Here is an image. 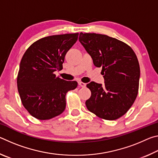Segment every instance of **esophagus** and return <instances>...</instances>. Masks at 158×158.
<instances>
[{
    "mask_svg": "<svg viewBox=\"0 0 158 158\" xmlns=\"http://www.w3.org/2000/svg\"><path fill=\"white\" fill-rule=\"evenodd\" d=\"M78 84H79V86H81V87H85V85H86V84H85V83H83V82H81V81H79L78 82Z\"/></svg>",
    "mask_w": 158,
    "mask_h": 158,
    "instance_id": "obj_1",
    "label": "esophagus"
}]
</instances>
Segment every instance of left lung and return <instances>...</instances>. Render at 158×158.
<instances>
[{
    "mask_svg": "<svg viewBox=\"0 0 158 158\" xmlns=\"http://www.w3.org/2000/svg\"><path fill=\"white\" fill-rule=\"evenodd\" d=\"M79 40L91 56L95 66L102 67V85L87 84L91 91L87 109L101 118L113 121L126 113L138 94L140 68L130 46L105 35L80 33Z\"/></svg>",
    "mask_w": 158,
    "mask_h": 158,
    "instance_id": "8db88e82",
    "label": "left lung"
}]
</instances>
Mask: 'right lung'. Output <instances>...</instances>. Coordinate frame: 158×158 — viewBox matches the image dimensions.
<instances>
[{
	"instance_id": "1",
	"label": "right lung",
	"mask_w": 158,
	"mask_h": 158,
	"mask_svg": "<svg viewBox=\"0 0 158 158\" xmlns=\"http://www.w3.org/2000/svg\"><path fill=\"white\" fill-rule=\"evenodd\" d=\"M79 33L56 35L34 42L21 58L17 88L21 102L29 114L40 120H48L62 114L65 95L75 89L77 81L56 77L63 68L65 56L78 39Z\"/></svg>"
}]
</instances>
